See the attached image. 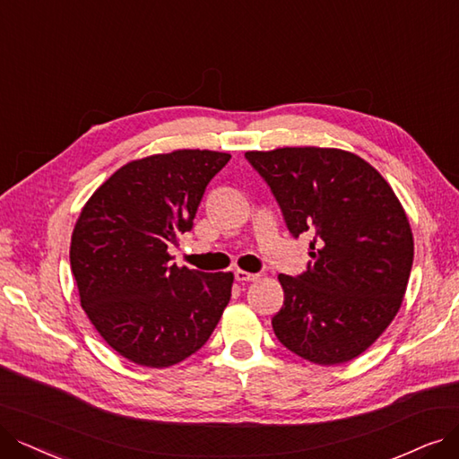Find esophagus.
Returning a JSON list of instances; mask_svg holds the SVG:
<instances>
[{"label": "esophagus", "instance_id": "1", "mask_svg": "<svg viewBox=\"0 0 459 459\" xmlns=\"http://www.w3.org/2000/svg\"><path fill=\"white\" fill-rule=\"evenodd\" d=\"M233 274H235V281H239V282H252V281L260 277L258 273H248V271H243V269H235Z\"/></svg>", "mask_w": 459, "mask_h": 459}]
</instances>
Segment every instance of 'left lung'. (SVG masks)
Instances as JSON below:
<instances>
[{
  "instance_id": "8db88e82",
  "label": "left lung",
  "mask_w": 459,
  "mask_h": 459,
  "mask_svg": "<svg viewBox=\"0 0 459 459\" xmlns=\"http://www.w3.org/2000/svg\"><path fill=\"white\" fill-rule=\"evenodd\" d=\"M293 239L313 235L308 269L279 274L277 339L308 361H351L390 325L414 258L412 231L380 173L356 154L316 146L247 152Z\"/></svg>"
}]
</instances>
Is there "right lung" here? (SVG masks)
Listing matches in <instances>:
<instances>
[{
	"instance_id": "add662e5",
	"label": "right lung",
	"mask_w": 459,
	"mask_h": 459,
	"mask_svg": "<svg viewBox=\"0 0 459 459\" xmlns=\"http://www.w3.org/2000/svg\"><path fill=\"white\" fill-rule=\"evenodd\" d=\"M175 151L127 163L90 197L71 237L81 305L107 344L144 368H169L207 342L231 298V273L177 267L168 248L194 228L230 161Z\"/></svg>"
}]
</instances>
